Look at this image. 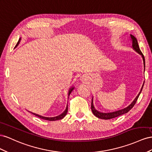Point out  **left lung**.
I'll list each match as a JSON object with an SVG mask.
<instances>
[{
	"label": "left lung",
	"instance_id": "left-lung-1",
	"mask_svg": "<svg viewBox=\"0 0 152 152\" xmlns=\"http://www.w3.org/2000/svg\"><path fill=\"white\" fill-rule=\"evenodd\" d=\"M130 36H131V40H132V48L133 49L135 50L136 52H137V53L141 55V57L142 58V60H143V64H144V71L145 70V57H144V55L142 53V52L141 51L140 49V47H139V45H138V43H137V41L136 39V38L134 37V36L132 35H130ZM144 83L145 82L143 83V84H142V86L141 87V91L140 92V93L138 94V95H137V97L134 99V100L133 101V102L130 104L129 106H127V107L124 108V109H122V110H118V111H114V112H112V113H102V112H99L97 110H96L95 109L94 107V104H93V98L92 99V104H91V109H92V113L93 114L97 117V118H101V119H104V120H109V119H111V118H115V117H117V116H119L120 115H124L125 113H128L130 110H131L132 108L133 107V106L135 105V104L137 100V99L139 97V96H140V95L141 92L142 91V87H143L144 86Z\"/></svg>",
	"mask_w": 152,
	"mask_h": 152
}]
</instances>
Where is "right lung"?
Instances as JSON below:
<instances>
[{"label":"right lung","instance_id":"add662e5","mask_svg":"<svg viewBox=\"0 0 152 152\" xmlns=\"http://www.w3.org/2000/svg\"><path fill=\"white\" fill-rule=\"evenodd\" d=\"M20 40H21V39L20 38V39L18 40V42H17V44H16V46H18V45H19V43H20ZM73 89H74V87L69 89V93H68L69 97V95H70V94L71 93V92H72ZM68 98H69V97H68ZM67 110H68V106H67H67H66V109L65 110V111L62 113V114H60V115L57 116H55V117H45V116H41V115H37V114H36V113H32V112H30V113H31L32 114L34 115L35 116H36L39 117V118H41V119L46 120H49V121H55V120H61V119H62V118H64V117L67 115Z\"/></svg>","mask_w":152,"mask_h":152}]
</instances>
